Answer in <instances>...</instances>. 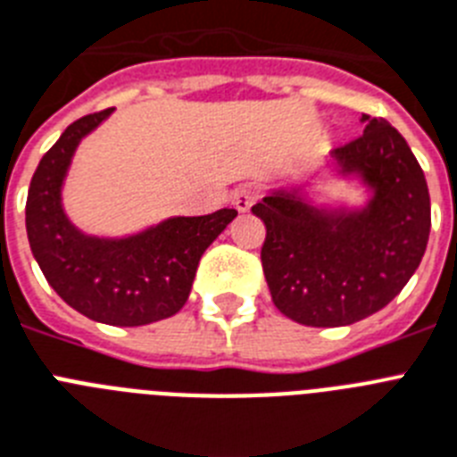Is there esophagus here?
<instances>
[{"mask_svg":"<svg viewBox=\"0 0 457 457\" xmlns=\"http://www.w3.org/2000/svg\"><path fill=\"white\" fill-rule=\"evenodd\" d=\"M256 198H259L256 188H252V187H247V184H245V187H240V188H236V191H233L231 203H233V207H236L237 212H250V207L254 205Z\"/></svg>","mask_w":457,"mask_h":457,"instance_id":"obj_1","label":"esophagus"}]
</instances>
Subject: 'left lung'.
Returning <instances> with one entry per match:
<instances>
[{"instance_id":"1","label":"left lung","mask_w":457,"mask_h":457,"mask_svg":"<svg viewBox=\"0 0 457 457\" xmlns=\"http://www.w3.org/2000/svg\"><path fill=\"white\" fill-rule=\"evenodd\" d=\"M361 120L364 133L331 158L371 188L367 207L324 212L287 191L252 207L266 226L262 266L275 308L305 327H343L386 308L428 247L423 170L386 119Z\"/></svg>"}]
</instances>
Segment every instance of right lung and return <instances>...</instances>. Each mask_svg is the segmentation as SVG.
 I'll use <instances>...</instances> for the list:
<instances>
[{
	"label": "right lung",
	"instance_id": "obj_1",
	"mask_svg": "<svg viewBox=\"0 0 457 457\" xmlns=\"http://www.w3.org/2000/svg\"><path fill=\"white\" fill-rule=\"evenodd\" d=\"M114 109L81 116L44 154L28 191L25 226L32 254L58 296L86 318L114 327L152 324L179 312L203 252L236 210L172 217L130 237L84 236L60 205V188L81 137Z\"/></svg>",
	"mask_w": 457,
	"mask_h": 457
}]
</instances>
